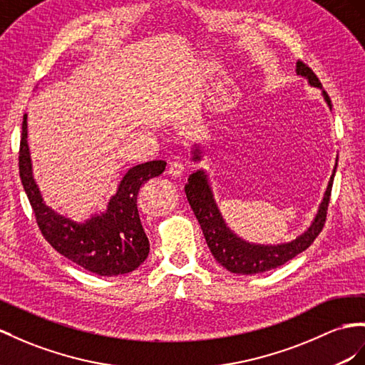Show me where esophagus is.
<instances>
[{"instance_id": "34e87169", "label": "esophagus", "mask_w": 365, "mask_h": 365, "mask_svg": "<svg viewBox=\"0 0 365 365\" xmlns=\"http://www.w3.org/2000/svg\"><path fill=\"white\" fill-rule=\"evenodd\" d=\"M185 170H186V165L180 160H173L170 162V165H168V174L173 177H180Z\"/></svg>"}]
</instances>
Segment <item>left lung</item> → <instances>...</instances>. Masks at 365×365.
Returning <instances> with one entry per match:
<instances>
[{
	"label": "left lung",
	"mask_w": 365,
	"mask_h": 365,
	"mask_svg": "<svg viewBox=\"0 0 365 365\" xmlns=\"http://www.w3.org/2000/svg\"><path fill=\"white\" fill-rule=\"evenodd\" d=\"M296 73L297 76L305 77L312 86L322 89L319 78L314 76V72L308 68L305 63H296ZM322 96L324 100L327 101V105L331 109V100L329 97V93L322 91ZM194 148L195 149H192V160H200V146L194 145ZM334 173L336 165L330 177L329 186H327L325 190L324 199L319 205V210H317V214L314 220L312 222L310 228H308L304 235L297 236L294 240L277 245L250 244V242L236 236L235 232L227 227V223L223 220L222 214L217 208V203L214 200V194L208 182V175L205 174L203 170L195 171L190 175L188 183L185 185V192L186 199H188L191 205V210L195 214V219L200 223L205 240H207L208 248L214 259L231 273L257 274L284 265L289 259H293L299 253L305 251L313 244L314 239L319 236L327 217V208H329L330 202Z\"/></svg>",
	"instance_id": "left-lung-1"
}]
</instances>
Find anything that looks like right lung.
<instances>
[{"mask_svg":"<svg viewBox=\"0 0 365 365\" xmlns=\"http://www.w3.org/2000/svg\"><path fill=\"white\" fill-rule=\"evenodd\" d=\"M18 160L21 183L41 235L61 256L98 276L126 274L145 262L149 240L140 222L137 195L140 186L165 171L166 162L153 160L130 168L108 202L106 211L78 223L53 211L41 197L32 174L26 114Z\"/></svg>","mask_w":365,"mask_h":365,"instance_id":"add662e5","label":"right lung"}]
</instances>
